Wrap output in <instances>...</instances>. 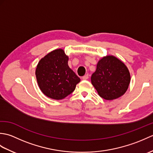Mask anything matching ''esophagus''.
<instances>
[{
  "label": "esophagus",
  "instance_id": "obj_1",
  "mask_svg": "<svg viewBox=\"0 0 153 153\" xmlns=\"http://www.w3.org/2000/svg\"><path fill=\"white\" fill-rule=\"evenodd\" d=\"M88 78H89V75H88V74L85 75V76H83V77H82V79H83V80H86V79H87Z\"/></svg>",
  "mask_w": 153,
  "mask_h": 153
}]
</instances>
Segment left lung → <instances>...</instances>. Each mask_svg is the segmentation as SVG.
Here are the masks:
<instances>
[{"label": "left lung", "instance_id": "obj_1", "mask_svg": "<svg viewBox=\"0 0 153 153\" xmlns=\"http://www.w3.org/2000/svg\"><path fill=\"white\" fill-rule=\"evenodd\" d=\"M91 79L99 96L109 100L126 92L130 83V74L122 61L113 56H107L99 61Z\"/></svg>", "mask_w": 153, "mask_h": 153}]
</instances>
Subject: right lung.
<instances>
[{
  "mask_svg": "<svg viewBox=\"0 0 153 153\" xmlns=\"http://www.w3.org/2000/svg\"><path fill=\"white\" fill-rule=\"evenodd\" d=\"M68 57L62 49L51 52L39 61L35 71L41 91L51 99L60 100L76 89L80 78L68 64Z\"/></svg>",
  "mask_w": 153,
  "mask_h": 153,
  "instance_id": "1",
  "label": "right lung"
}]
</instances>
